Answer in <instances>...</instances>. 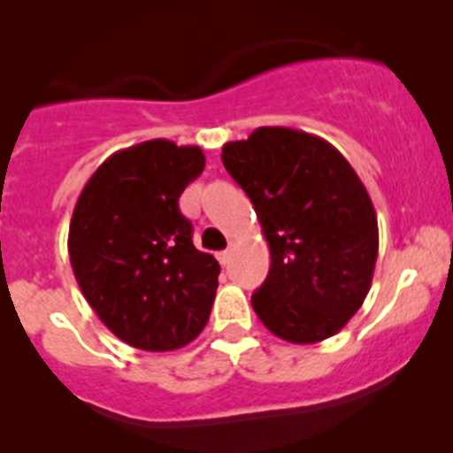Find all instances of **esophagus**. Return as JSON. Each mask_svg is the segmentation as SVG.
Masks as SVG:
<instances>
[{
  "label": "esophagus",
  "instance_id": "obj_1",
  "mask_svg": "<svg viewBox=\"0 0 453 453\" xmlns=\"http://www.w3.org/2000/svg\"><path fill=\"white\" fill-rule=\"evenodd\" d=\"M229 258H231V251H229V250L218 251V261H219V265H226V263H229Z\"/></svg>",
  "mask_w": 453,
  "mask_h": 453
}]
</instances>
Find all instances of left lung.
Wrapping results in <instances>:
<instances>
[{"mask_svg":"<svg viewBox=\"0 0 453 453\" xmlns=\"http://www.w3.org/2000/svg\"><path fill=\"white\" fill-rule=\"evenodd\" d=\"M222 163L254 203L272 265L251 306L295 345L338 334L365 302L379 251L365 186L326 140L261 127L222 147Z\"/></svg>","mask_w":453,"mask_h":453,"instance_id":"1","label":"left lung"}]
</instances>
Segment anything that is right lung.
Instances as JSON below:
<instances>
[{
	"label": "right lung",
	"instance_id": "right-lung-1",
	"mask_svg": "<svg viewBox=\"0 0 453 453\" xmlns=\"http://www.w3.org/2000/svg\"><path fill=\"white\" fill-rule=\"evenodd\" d=\"M199 147L147 140L97 167L72 213L67 251L83 297L135 349L172 351L206 326L219 263L192 245L179 197L202 174Z\"/></svg>",
	"mask_w": 453,
	"mask_h": 453
}]
</instances>
